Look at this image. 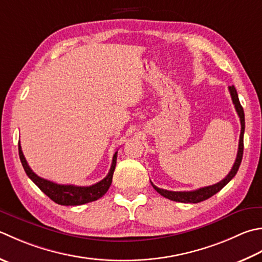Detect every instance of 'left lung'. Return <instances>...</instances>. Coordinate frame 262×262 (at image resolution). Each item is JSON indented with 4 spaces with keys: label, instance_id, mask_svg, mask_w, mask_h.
<instances>
[{
    "label": "left lung",
    "instance_id": "8db88e82",
    "mask_svg": "<svg viewBox=\"0 0 262 262\" xmlns=\"http://www.w3.org/2000/svg\"><path fill=\"white\" fill-rule=\"evenodd\" d=\"M230 96H232L233 103L235 105V109H236L237 115L239 117L241 120V134H239V142H238V151H237V156H236V160L234 162V166L232 168V170L229 171L228 175L225 177L223 181H220L219 183L214 184V185H210L207 187H202L195 189V191H189V192H173V191H167V189L163 188H159L157 187L155 184H152L153 188L160 194V195L165 196L166 199L171 200V201H176V202H184V203H199L201 201H204L209 198H211L214 194L218 193L220 189H222L224 186H226L227 184L232 181L233 177L236 175V172L239 168L241 162H242V158H243V148H244V144H243V136H244V129H245V120H244V111L243 107L239 103L238 100V95L236 89L234 86H229L228 87Z\"/></svg>",
    "mask_w": 262,
    "mask_h": 262
}]
</instances>
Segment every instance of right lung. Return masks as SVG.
<instances>
[{"instance_id":"1","label":"right lung","mask_w":262,"mask_h":262,"mask_svg":"<svg viewBox=\"0 0 262 262\" xmlns=\"http://www.w3.org/2000/svg\"><path fill=\"white\" fill-rule=\"evenodd\" d=\"M19 148V158L20 161L23 163V167L25 169L27 176L32 179V181L38 186V188L44 194H46L52 201L55 203L61 204V206H80V204H85L92 201H96L100 198H102L109 189L111 183H112V176H114V171L116 169L117 163V153L114 155L112 158V163L109 172L105 178L102 179L101 182L94 184L91 186H75V185H61V184H56L48 179H44L36 175V173L30 169L27 161H26L24 153L21 151V145L20 143L18 144Z\"/></svg>"}]
</instances>
